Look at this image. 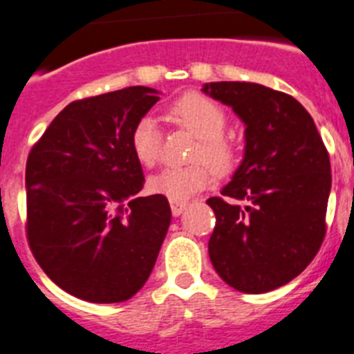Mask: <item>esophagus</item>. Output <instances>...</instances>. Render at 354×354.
I'll use <instances>...</instances> for the list:
<instances>
[{"mask_svg": "<svg viewBox=\"0 0 354 354\" xmlns=\"http://www.w3.org/2000/svg\"><path fill=\"white\" fill-rule=\"evenodd\" d=\"M187 208V203L185 201H171V212H173L174 216L181 215V212Z\"/></svg>", "mask_w": 354, "mask_h": 354, "instance_id": "esophagus-1", "label": "esophagus"}]
</instances>
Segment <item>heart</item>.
<instances>
[{"label": "heart", "instance_id": "obj_1", "mask_svg": "<svg viewBox=\"0 0 354 354\" xmlns=\"http://www.w3.org/2000/svg\"><path fill=\"white\" fill-rule=\"evenodd\" d=\"M174 125L189 130L197 142L189 153L187 165H174L149 178L148 187L171 201H185L205 190L213 173L218 176L232 173L240 162V148L225 136L227 114L215 100L199 93L178 98L167 109ZM130 146L145 167H155L162 160V133L151 116H142L130 133Z\"/></svg>", "mask_w": 354, "mask_h": 354}]
</instances>
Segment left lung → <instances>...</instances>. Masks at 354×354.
I'll return each mask as SVG.
<instances>
[{
    "label": "left lung",
    "mask_w": 354,
    "mask_h": 354,
    "mask_svg": "<svg viewBox=\"0 0 354 354\" xmlns=\"http://www.w3.org/2000/svg\"><path fill=\"white\" fill-rule=\"evenodd\" d=\"M203 91L241 118L245 155L221 197L208 241L213 268L236 291L268 292L300 275L326 232L332 167L314 120L291 95L256 82Z\"/></svg>",
    "instance_id": "1"
}]
</instances>
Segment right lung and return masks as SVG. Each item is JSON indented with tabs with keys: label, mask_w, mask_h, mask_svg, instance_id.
I'll use <instances>...</instances> for the list:
<instances>
[{
	"label": "right lung",
	"mask_w": 354,
	"mask_h": 354,
	"mask_svg": "<svg viewBox=\"0 0 354 354\" xmlns=\"http://www.w3.org/2000/svg\"><path fill=\"white\" fill-rule=\"evenodd\" d=\"M158 100L153 88L130 86L72 102L28 155V243L54 284L81 300H129L160 252L169 203L138 196L145 174L130 146Z\"/></svg>",
	"instance_id": "1"
}]
</instances>
